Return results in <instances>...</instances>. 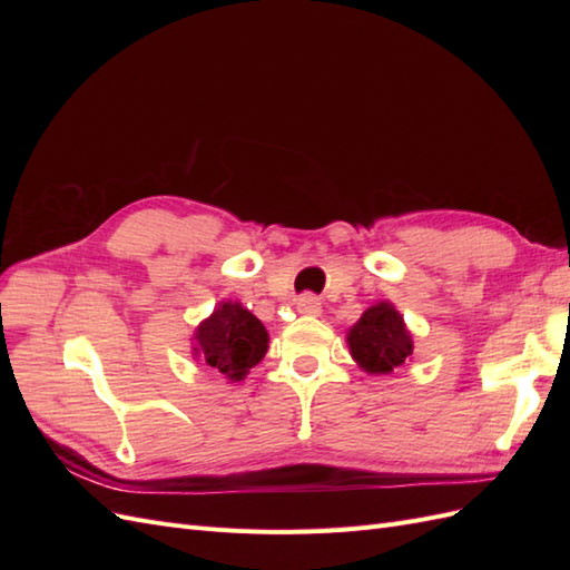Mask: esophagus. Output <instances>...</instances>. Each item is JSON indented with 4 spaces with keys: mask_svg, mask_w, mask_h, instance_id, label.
I'll list each match as a JSON object with an SVG mask.
<instances>
[{
    "mask_svg": "<svg viewBox=\"0 0 570 570\" xmlns=\"http://www.w3.org/2000/svg\"><path fill=\"white\" fill-rule=\"evenodd\" d=\"M297 312L306 314V316H316L321 314V299L312 292H304V295L297 297Z\"/></svg>",
    "mask_w": 570,
    "mask_h": 570,
    "instance_id": "34e87169",
    "label": "esophagus"
}]
</instances>
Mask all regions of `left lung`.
<instances>
[{
    "mask_svg": "<svg viewBox=\"0 0 570 570\" xmlns=\"http://www.w3.org/2000/svg\"><path fill=\"white\" fill-rule=\"evenodd\" d=\"M352 356L368 373H392L411 356L413 342L400 312L387 302L366 308L347 335Z\"/></svg>",
    "mask_w": 570,
    "mask_h": 570,
    "instance_id": "1",
    "label": "left lung"
}]
</instances>
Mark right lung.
Listing matches in <instances>:
<instances>
[{"instance_id": "right-lung-1", "label": "right lung", "mask_w": 570, "mask_h": 570, "mask_svg": "<svg viewBox=\"0 0 570 570\" xmlns=\"http://www.w3.org/2000/svg\"><path fill=\"white\" fill-rule=\"evenodd\" d=\"M195 356L206 361L230 381H243L249 368L264 358L268 333L245 306L226 302L197 327Z\"/></svg>"}]
</instances>
